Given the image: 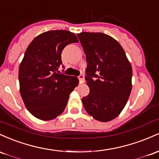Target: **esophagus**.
Returning a JSON list of instances; mask_svg holds the SVG:
<instances>
[{
    "instance_id": "1",
    "label": "esophagus",
    "mask_w": 159,
    "mask_h": 159,
    "mask_svg": "<svg viewBox=\"0 0 159 159\" xmlns=\"http://www.w3.org/2000/svg\"><path fill=\"white\" fill-rule=\"evenodd\" d=\"M79 80H80V83H83L85 82V79H84V76L83 75H80L79 76Z\"/></svg>"
}]
</instances>
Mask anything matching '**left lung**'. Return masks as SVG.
I'll return each mask as SVG.
<instances>
[{"label":"left lung","instance_id":"8db88e82","mask_svg":"<svg viewBox=\"0 0 159 159\" xmlns=\"http://www.w3.org/2000/svg\"><path fill=\"white\" fill-rule=\"evenodd\" d=\"M77 37L86 55L85 80L90 89L82 99L83 107L96 120H113L122 111L131 94V63L118 41L106 34L82 32Z\"/></svg>","mask_w":159,"mask_h":159}]
</instances>
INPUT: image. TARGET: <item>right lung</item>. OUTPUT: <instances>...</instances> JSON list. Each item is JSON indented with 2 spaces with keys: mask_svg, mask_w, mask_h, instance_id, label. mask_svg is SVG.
I'll use <instances>...</instances> for the list:
<instances>
[{
  "mask_svg": "<svg viewBox=\"0 0 159 159\" xmlns=\"http://www.w3.org/2000/svg\"><path fill=\"white\" fill-rule=\"evenodd\" d=\"M77 42L72 32L56 30L39 34L27 48L19 69V91L25 107L36 118L49 121L61 115L79 84L76 76L56 73L64 48Z\"/></svg>",
  "mask_w": 159,
  "mask_h": 159,
  "instance_id": "add662e5",
  "label": "right lung"
}]
</instances>
